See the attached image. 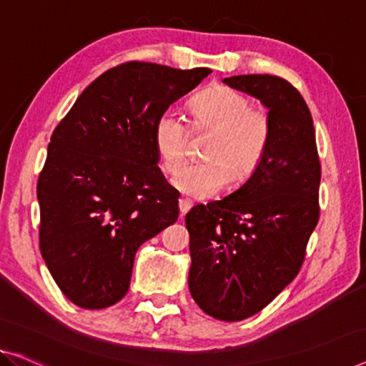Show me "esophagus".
<instances>
[{
    "label": "esophagus",
    "instance_id": "1",
    "mask_svg": "<svg viewBox=\"0 0 366 366\" xmlns=\"http://www.w3.org/2000/svg\"><path fill=\"white\" fill-rule=\"evenodd\" d=\"M192 209V202L189 199H181L179 200V212H181V217H184L187 212Z\"/></svg>",
    "mask_w": 366,
    "mask_h": 366
}]
</instances>
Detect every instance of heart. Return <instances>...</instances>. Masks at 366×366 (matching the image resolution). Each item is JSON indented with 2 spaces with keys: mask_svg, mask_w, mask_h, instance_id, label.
<instances>
[{
  "mask_svg": "<svg viewBox=\"0 0 366 366\" xmlns=\"http://www.w3.org/2000/svg\"><path fill=\"white\" fill-rule=\"evenodd\" d=\"M194 131H210L205 162L182 167L172 185L195 199L220 194L232 179L243 182L263 162L271 139V118L263 108L232 86L214 85L190 102ZM154 149L164 172L174 174L187 156L189 127L172 110L157 117L152 131Z\"/></svg>",
  "mask_w": 366,
  "mask_h": 366,
  "instance_id": "b5f03b06",
  "label": "heart"
}]
</instances>
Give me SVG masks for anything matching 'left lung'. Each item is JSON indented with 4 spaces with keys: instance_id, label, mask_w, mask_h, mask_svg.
<instances>
[{
    "instance_id": "obj_1",
    "label": "left lung",
    "mask_w": 366,
    "mask_h": 366,
    "mask_svg": "<svg viewBox=\"0 0 366 366\" xmlns=\"http://www.w3.org/2000/svg\"><path fill=\"white\" fill-rule=\"evenodd\" d=\"M223 81L268 108L269 146L242 187L192 207L185 227L194 301L212 317L237 322L264 309L301 269L320 214V162L312 117L296 86L268 74Z\"/></svg>"
}]
</instances>
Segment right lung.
Segmentation results:
<instances>
[{"label":"right lung","instance_id":"right-lung-1","mask_svg":"<svg viewBox=\"0 0 366 366\" xmlns=\"http://www.w3.org/2000/svg\"><path fill=\"white\" fill-rule=\"evenodd\" d=\"M210 72L119 64L92 81L54 129L37 181L39 248L70 302L117 304L138 248L177 220L179 195L156 166L152 131Z\"/></svg>","mask_w":366,"mask_h":366}]
</instances>
